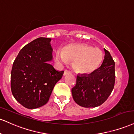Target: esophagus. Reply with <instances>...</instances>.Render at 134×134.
I'll use <instances>...</instances> for the list:
<instances>
[{
    "label": "esophagus",
    "instance_id": "34e87169",
    "mask_svg": "<svg viewBox=\"0 0 134 134\" xmlns=\"http://www.w3.org/2000/svg\"><path fill=\"white\" fill-rule=\"evenodd\" d=\"M71 74V72H70V71H69V70H65V71H64V75H68V74Z\"/></svg>",
    "mask_w": 134,
    "mask_h": 134
}]
</instances>
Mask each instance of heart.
<instances>
[{"label": "heart", "mask_w": 134, "mask_h": 134, "mask_svg": "<svg viewBox=\"0 0 134 134\" xmlns=\"http://www.w3.org/2000/svg\"><path fill=\"white\" fill-rule=\"evenodd\" d=\"M103 57V53L100 50L83 43L67 45L63 50H57L55 54L58 62L65 64L69 60H74L75 70L83 74H89L96 71L102 64Z\"/></svg>", "instance_id": "b5f03b06"}]
</instances>
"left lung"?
Here are the masks:
<instances>
[{"instance_id":"obj_1","label":"left lung","mask_w":134,"mask_h":134,"mask_svg":"<svg viewBox=\"0 0 134 134\" xmlns=\"http://www.w3.org/2000/svg\"><path fill=\"white\" fill-rule=\"evenodd\" d=\"M104 60L100 67L89 75H78L72 88L73 99L83 107H96L107 100L114 87L115 62L104 49Z\"/></svg>"}]
</instances>
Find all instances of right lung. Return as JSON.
<instances>
[{"instance_id": "right-lung-1", "label": "right lung", "mask_w": 134, "mask_h": 134, "mask_svg": "<svg viewBox=\"0 0 134 134\" xmlns=\"http://www.w3.org/2000/svg\"><path fill=\"white\" fill-rule=\"evenodd\" d=\"M50 38L39 37L20 50L13 63L10 76L12 95L27 109H36L49 101L55 83L64 71L55 70Z\"/></svg>"}]
</instances>
